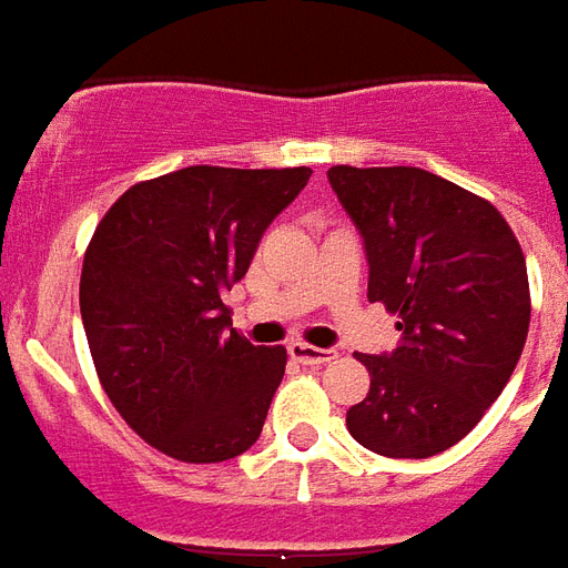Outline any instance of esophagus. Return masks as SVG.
Instances as JSON below:
<instances>
[{"label":"esophagus","instance_id":"34e87169","mask_svg":"<svg viewBox=\"0 0 568 568\" xmlns=\"http://www.w3.org/2000/svg\"><path fill=\"white\" fill-rule=\"evenodd\" d=\"M287 354L302 366H324V363H333L335 351H324V347H312V345H302V342H293L287 345Z\"/></svg>","mask_w":568,"mask_h":568}]
</instances>
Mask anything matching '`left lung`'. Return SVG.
<instances>
[{
	"label": "left lung",
	"mask_w": 568,
	"mask_h": 568,
	"mask_svg": "<svg viewBox=\"0 0 568 568\" xmlns=\"http://www.w3.org/2000/svg\"><path fill=\"white\" fill-rule=\"evenodd\" d=\"M326 178L366 247L369 302L399 314L403 333L390 354H357L372 384L347 429L381 457H436L469 436L520 359L524 251L490 202L415 165Z\"/></svg>",
	"instance_id": "8db88e82"
}]
</instances>
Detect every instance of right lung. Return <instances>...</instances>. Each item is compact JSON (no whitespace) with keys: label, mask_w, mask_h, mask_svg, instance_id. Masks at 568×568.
<instances>
[{"label":"right lung","mask_w":568,"mask_h":568,"mask_svg":"<svg viewBox=\"0 0 568 568\" xmlns=\"http://www.w3.org/2000/svg\"><path fill=\"white\" fill-rule=\"evenodd\" d=\"M308 178L187 165L126 190L97 226L81 268L90 354L120 417L169 457L223 463L263 433L287 351L242 338L221 296Z\"/></svg>","instance_id":"add662e5"}]
</instances>
